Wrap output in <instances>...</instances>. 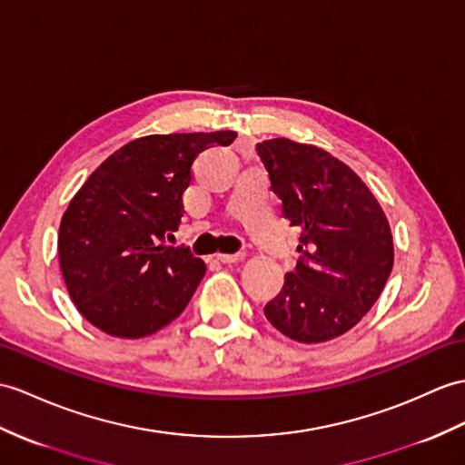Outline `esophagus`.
I'll return each instance as SVG.
<instances>
[{
    "instance_id": "obj_1",
    "label": "esophagus",
    "mask_w": 465,
    "mask_h": 465,
    "mask_svg": "<svg viewBox=\"0 0 465 465\" xmlns=\"http://www.w3.org/2000/svg\"><path fill=\"white\" fill-rule=\"evenodd\" d=\"M215 259L222 263H237V262H243L245 259V253H218L215 255Z\"/></svg>"
}]
</instances>
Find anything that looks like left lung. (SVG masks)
Returning a JSON list of instances; mask_svg holds the SVG:
<instances>
[{
    "label": "left lung",
    "mask_w": 465,
    "mask_h": 465,
    "mask_svg": "<svg viewBox=\"0 0 465 465\" xmlns=\"http://www.w3.org/2000/svg\"><path fill=\"white\" fill-rule=\"evenodd\" d=\"M257 153L283 218L301 228V259L265 317L299 342L341 337L371 311L392 272L391 223L359 174L325 148L272 138Z\"/></svg>",
    "instance_id": "obj_1"
}]
</instances>
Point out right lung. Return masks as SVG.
I'll return each mask as SVG.
<instances>
[{"mask_svg": "<svg viewBox=\"0 0 465 465\" xmlns=\"http://www.w3.org/2000/svg\"><path fill=\"white\" fill-rule=\"evenodd\" d=\"M235 136L218 131L136 138L74 193L59 225V265L71 301L93 327L143 339L186 309L206 263L160 242L178 230L193 160Z\"/></svg>", "mask_w": 465, "mask_h": 465, "instance_id": "add662e5", "label": "right lung"}]
</instances>
